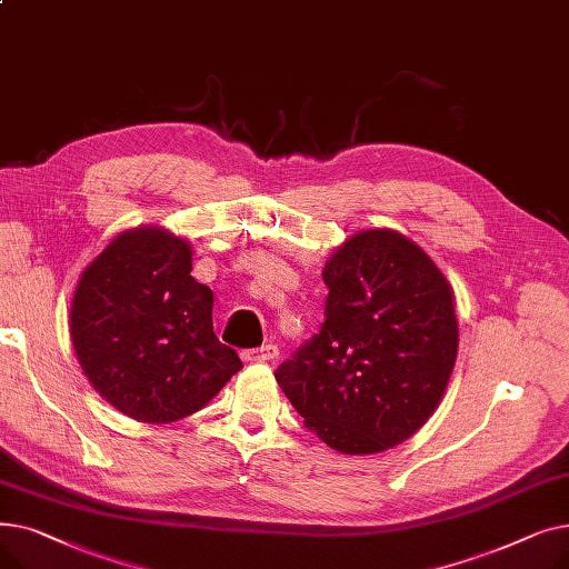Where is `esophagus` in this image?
I'll use <instances>...</instances> for the list:
<instances>
[{"mask_svg":"<svg viewBox=\"0 0 569 569\" xmlns=\"http://www.w3.org/2000/svg\"><path fill=\"white\" fill-rule=\"evenodd\" d=\"M242 355H244L247 362H272L279 357V346L277 343H264L260 348L244 350Z\"/></svg>","mask_w":569,"mask_h":569,"instance_id":"obj_1","label":"esophagus"}]
</instances>
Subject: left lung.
<instances>
[{
	"label": "left lung",
	"instance_id": "1",
	"mask_svg": "<svg viewBox=\"0 0 569 569\" xmlns=\"http://www.w3.org/2000/svg\"><path fill=\"white\" fill-rule=\"evenodd\" d=\"M325 322L277 382L305 427L341 455L420 431L450 382L459 322L450 281L406 234L357 230L327 258Z\"/></svg>",
	"mask_w": 569,
	"mask_h": 569
}]
</instances>
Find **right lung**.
I'll use <instances>...</instances> for the list:
<instances>
[{
	"label": "right lung",
	"instance_id": "obj_1",
	"mask_svg": "<svg viewBox=\"0 0 569 569\" xmlns=\"http://www.w3.org/2000/svg\"><path fill=\"white\" fill-rule=\"evenodd\" d=\"M191 242L168 228L119 232L76 286L69 332L82 373L136 422L202 410L242 369L212 327L214 295L191 277Z\"/></svg>",
	"mask_w": 569,
	"mask_h": 569
}]
</instances>
